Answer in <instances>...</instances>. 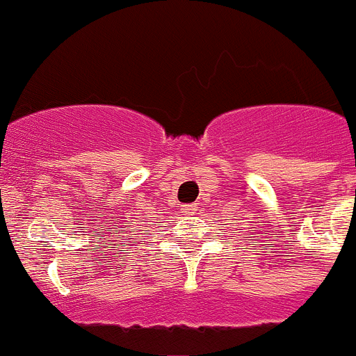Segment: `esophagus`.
<instances>
[{
    "label": "esophagus",
    "mask_w": 356,
    "mask_h": 356,
    "mask_svg": "<svg viewBox=\"0 0 356 356\" xmlns=\"http://www.w3.org/2000/svg\"><path fill=\"white\" fill-rule=\"evenodd\" d=\"M181 212L184 213V216H193V213L196 212V205H195V203H188V205H182Z\"/></svg>",
    "instance_id": "obj_1"
}]
</instances>
